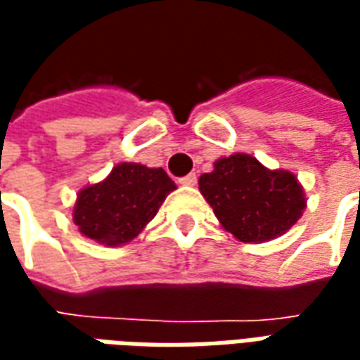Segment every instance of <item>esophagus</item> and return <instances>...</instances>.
Masks as SVG:
<instances>
[{
	"instance_id": "esophagus-1",
	"label": "esophagus",
	"mask_w": 360,
	"mask_h": 360,
	"mask_svg": "<svg viewBox=\"0 0 360 360\" xmlns=\"http://www.w3.org/2000/svg\"><path fill=\"white\" fill-rule=\"evenodd\" d=\"M181 185H185V187H195L196 185V175L195 173H188L185 177H181L179 179Z\"/></svg>"
}]
</instances>
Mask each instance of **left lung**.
<instances>
[{"instance_id": "obj_1", "label": "left lung", "mask_w": 360, "mask_h": 360, "mask_svg": "<svg viewBox=\"0 0 360 360\" xmlns=\"http://www.w3.org/2000/svg\"><path fill=\"white\" fill-rule=\"evenodd\" d=\"M198 188L226 231L243 243H264L297 224L307 206L291 172H271L249 154L219 158Z\"/></svg>"}]
</instances>
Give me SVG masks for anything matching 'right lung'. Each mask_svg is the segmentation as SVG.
<instances>
[{
  "label": "right lung",
  "mask_w": 360,
  "mask_h": 360,
  "mask_svg": "<svg viewBox=\"0 0 360 360\" xmlns=\"http://www.w3.org/2000/svg\"><path fill=\"white\" fill-rule=\"evenodd\" d=\"M175 183L162 167L119 164L102 181L77 196L73 221L84 237L119 247L141 233L154 218Z\"/></svg>",
  "instance_id": "1"
}]
</instances>
